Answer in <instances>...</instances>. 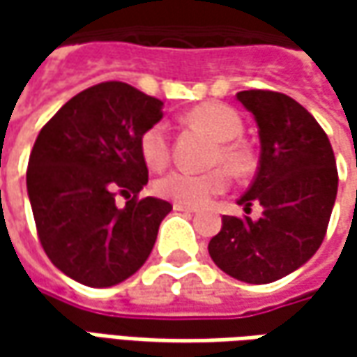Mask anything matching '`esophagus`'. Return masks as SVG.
Returning <instances> with one entry per match:
<instances>
[{"instance_id": "obj_1", "label": "esophagus", "mask_w": 357, "mask_h": 357, "mask_svg": "<svg viewBox=\"0 0 357 357\" xmlns=\"http://www.w3.org/2000/svg\"><path fill=\"white\" fill-rule=\"evenodd\" d=\"M172 208H174L176 213H185V214L197 213V208H192V206H185V204H172Z\"/></svg>"}]
</instances>
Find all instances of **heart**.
I'll list each match as a JSON object with an SVG mask.
<instances>
[{"instance_id":"b5f03b06","label":"heart","mask_w":357,"mask_h":357,"mask_svg":"<svg viewBox=\"0 0 357 357\" xmlns=\"http://www.w3.org/2000/svg\"><path fill=\"white\" fill-rule=\"evenodd\" d=\"M186 121L204 129L213 139H216L213 165H222L232 174H246L250 171L252 157L248 149L238 141L244 127L234 109L222 103H204L195 107L186 115ZM141 155L151 169L158 171L167 167L171 158V141L165 123H157L144 130L141 137ZM227 186L228 176L222 169L206 172L172 171L155 183V192L162 199L195 208L225 192Z\"/></svg>"}]
</instances>
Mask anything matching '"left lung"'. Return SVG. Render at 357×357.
I'll return each mask as SVG.
<instances>
[{
  "label": "left lung",
  "instance_id": "8db88e82",
  "mask_svg": "<svg viewBox=\"0 0 357 357\" xmlns=\"http://www.w3.org/2000/svg\"><path fill=\"white\" fill-rule=\"evenodd\" d=\"M236 99L252 113L260 137V165L238 199L262 216H222L208 242L214 264L248 284L280 280L306 264L320 248L337 195L332 144L318 121L292 97L276 91H240Z\"/></svg>",
  "mask_w": 357,
  "mask_h": 357
}]
</instances>
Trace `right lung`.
<instances>
[{
  "label": "right lung",
  "mask_w": 357,
  "mask_h": 357,
  "mask_svg": "<svg viewBox=\"0 0 357 357\" xmlns=\"http://www.w3.org/2000/svg\"><path fill=\"white\" fill-rule=\"evenodd\" d=\"M162 101L121 81L81 91L37 135L27 195L49 260L75 282L109 288L143 266L167 200L137 195L149 183L141 137ZM130 200L119 209L114 199Z\"/></svg>",
  "instance_id": "right-lung-1"
}]
</instances>
